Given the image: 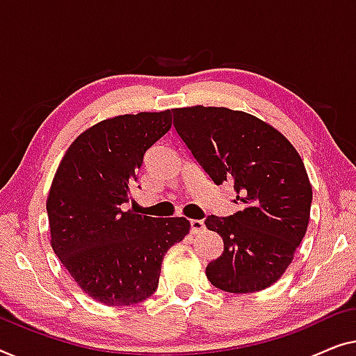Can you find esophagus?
Listing matches in <instances>:
<instances>
[{"instance_id":"esophagus-1","label":"esophagus","mask_w":356,"mask_h":356,"mask_svg":"<svg viewBox=\"0 0 356 356\" xmlns=\"http://www.w3.org/2000/svg\"><path fill=\"white\" fill-rule=\"evenodd\" d=\"M203 229H204V224L203 221H200V219H192V221H190V232L192 234L202 232Z\"/></svg>"}]
</instances>
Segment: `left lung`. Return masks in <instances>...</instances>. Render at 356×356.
I'll return each mask as SVG.
<instances>
[{"instance_id":"obj_1","label":"left lung","mask_w":356,"mask_h":356,"mask_svg":"<svg viewBox=\"0 0 356 356\" xmlns=\"http://www.w3.org/2000/svg\"><path fill=\"white\" fill-rule=\"evenodd\" d=\"M174 127L216 185L229 182L240 209L208 216L222 237L221 257L207 266L214 287L230 293L273 285L307 232L313 190L292 143L258 118L227 108L172 109Z\"/></svg>"}]
</instances>
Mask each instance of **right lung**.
I'll return each mask as SVG.
<instances>
[{
  "instance_id": "obj_1",
  "label": "right lung",
  "mask_w": 356,
  "mask_h": 356,
  "mask_svg": "<svg viewBox=\"0 0 356 356\" xmlns=\"http://www.w3.org/2000/svg\"><path fill=\"white\" fill-rule=\"evenodd\" d=\"M171 126V111L99 122L74 140L53 179L47 202L51 247L99 303L127 307L152 297L164 254L188 234L185 218L122 211L145 153Z\"/></svg>"
}]
</instances>
